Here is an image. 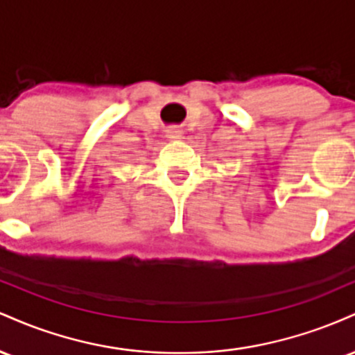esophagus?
<instances>
[{"label":"esophagus","instance_id":"esophagus-1","mask_svg":"<svg viewBox=\"0 0 355 355\" xmlns=\"http://www.w3.org/2000/svg\"><path fill=\"white\" fill-rule=\"evenodd\" d=\"M168 138L170 140H180L182 138V130H178L177 126H172V128H168Z\"/></svg>","mask_w":355,"mask_h":355}]
</instances>
